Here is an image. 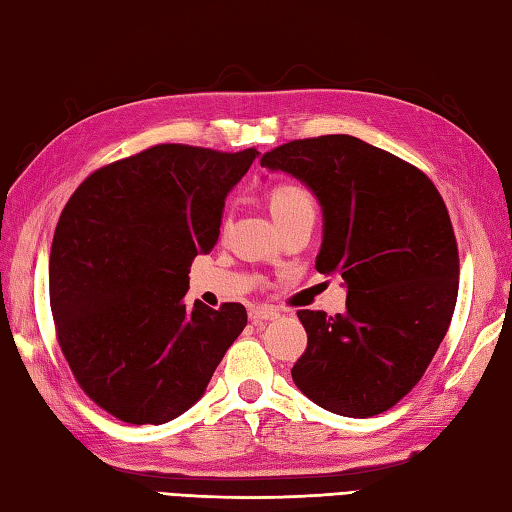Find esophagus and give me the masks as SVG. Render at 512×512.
<instances>
[{"label": "esophagus", "mask_w": 512, "mask_h": 512, "mask_svg": "<svg viewBox=\"0 0 512 512\" xmlns=\"http://www.w3.org/2000/svg\"><path fill=\"white\" fill-rule=\"evenodd\" d=\"M279 317V312L275 308L268 306H253L248 308V319L253 323H264V321H273Z\"/></svg>", "instance_id": "1"}]
</instances>
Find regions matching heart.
<instances>
[{
  "label": "heart",
  "mask_w": 512,
  "mask_h": 512,
  "mask_svg": "<svg viewBox=\"0 0 512 512\" xmlns=\"http://www.w3.org/2000/svg\"><path fill=\"white\" fill-rule=\"evenodd\" d=\"M297 211H314V200L308 189H303L301 184H279L270 193V213L273 217H281Z\"/></svg>",
  "instance_id": "obj_1"
}]
</instances>
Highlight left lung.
Returning a JSON list of instances; mask_svg holds the SVG:
<instances>
[{"label": "left lung", "mask_w": 512, "mask_h": 512, "mask_svg": "<svg viewBox=\"0 0 512 512\" xmlns=\"http://www.w3.org/2000/svg\"><path fill=\"white\" fill-rule=\"evenodd\" d=\"M262 167L301 180L323 211L317 270L345 312L299 310L308 347L295 385L319 407L369 418L416 387L449 330L460 259L442 195L420 169L354 136L292 140Z\"/></svg>", "instance_id": "8db88e82"}]
</instances>
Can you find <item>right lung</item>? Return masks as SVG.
Returning a JSON list of instances; mask_svg holds the SVG:
<instances>
[{"mask_svg":"<svg viewBox=\"0 0 512 512\" xmlns=\"http://www.w3.org/2000/svg\"><path fill=\"white\" fill-rule=\"evenodd\" d=\"M257 156L156 145L94 171L61 211L48 268L57 339L76 383L114 418H178L246 328L242 303L189 308L184 295Z\"/></svg>","mask_w":512,"mask_h":512,"instance_id":"obj_1","label":"right lung"}]
</instances>
